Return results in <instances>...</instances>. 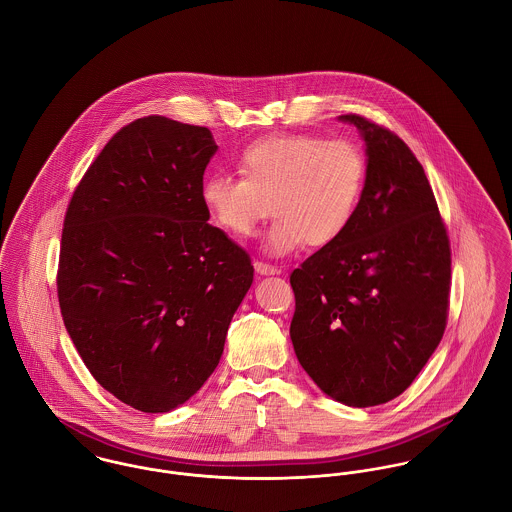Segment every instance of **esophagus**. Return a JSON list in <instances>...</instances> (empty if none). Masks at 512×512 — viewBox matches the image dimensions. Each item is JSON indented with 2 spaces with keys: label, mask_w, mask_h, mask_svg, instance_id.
Listing matches in <instances>:
<instances>
[{
  "label": "esophagus",
  "mask_w": 512,
  "mask_h": 512,
  "mask_svg": "<svg viewBox=\"0 0 512 512\" xmlns=\"http://www.w3.org/2000/svg\"><path fill=\"white\" fill-rule=\"evenodd\" d=\"M254 270L260 274V276H274V274H280V270L272 264H266V262H254Z\"/></svg>",
  "instance_id": "obj_1"
}]
</instances>
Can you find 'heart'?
<instances>
[{"label": "heart", "instance_id": "heart-1", "mask_svg": "<svg viewBox=\"0 0 512 512\" xmlns=\"http://www.w3.org/2000/svg\"><path fill=\"white\" fill-rule=\"evenodd\" d=\"M242 177L213 173L201 185L211 219L232 236H250L268 213L272 254H288L303 242L335 244L353 224L366 189L365 153L347 140L270 136L242 149Z\"/></svg>", "mask_w": 512, "mask_h": 512}]
</instances>
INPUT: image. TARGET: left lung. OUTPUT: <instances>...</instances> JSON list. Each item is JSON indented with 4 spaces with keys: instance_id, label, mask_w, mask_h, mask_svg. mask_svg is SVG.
Here are the masks:
<instances>
[{
    "instance_id": "left-lung-1",
    "label": "left lung",
    "mask_w": 512,
    "mask_h": 512,
    "mask_svg": "<svg viewBox=\"0 0 512 512\" xmlns=\"http://www.w3.org/2000/svg\"><path fill=\"white\" fill-rule=\"evenodd\" d=\"M365 195L349 230L290 276L299 365L333 400L368 408L400 396L443 337L451 250L424 167L394 132L357 114Z\"/></svg>"
}]
</instances>
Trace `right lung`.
I'll use <instances>...</instances> for the list:
<instances>
[{
  "label": "right lung",
  "mask_w": 512,
  "mask_h": 512,
  "mask_svg": "<svg viewBox=\"0 0 512 512\" xmlns=\"http://www.w3.org/2000/svg\"><path fill=\"white\" fill-rule=\"evenodd\" d=\"M209 128L165 116L122 128L74 189L57 293L96 382L147 414L187 402L213 374L250 256L209 224Z\"/></svg>",
  "instance_id": "obj_1"
}]
</instances>
